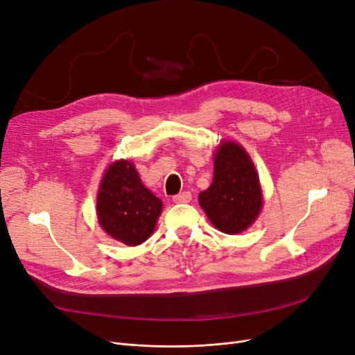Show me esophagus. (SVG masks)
I'll use <instances>...</instances> for the list:
<instances>
[{"label":"esophagus","instance_id":"obj_1","mask_svg":"<svg viewBox=\"0 0 355 355\" xmlns=\"http://www.w3.org/2000/svg\"><path fill=\"white\" fill-rule=\"evenodd\" d=\"M190 200H191V193L190 191H182V193L173 197L174 202H189Z\"/></svg>","mask_w":355,"mask_h":355}]
</instances>
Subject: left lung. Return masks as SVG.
<instances>
[{
    "label": "left lung",
    "instance_id": "1",
    "mask_svg": "<svg viewBox=\"0 0 355 355\" xmlns=\"http://www.w3.org/2000/svg\"><path fill=\"white\" fill-rule=\"evenodd\" d=\"M198 201L223 233H240L254 221L262 207V190L254 166L240 145L225 142L217 149L213 182L200 193Z\"/></svg>",
    "mask_w": 355,
    "mask_h": 355
}]
</instances>
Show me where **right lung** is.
<instances>
[{
  "label": "right lung",
  "mask_w": 355,
  "mask_h": 355,
  "mask_svg": "<svg viewBox=\"0 0 355 355\" xmlns=\"http://www.w3.org/2000/svg\"><path fill=\"white\" fill-rule=\"evenodd\" d=\"M102 229L128 246H137L154 232L162 201L144 187L129 161H116L106 171L98 194Z\"/></svg>",
  "instance_id": "add662e5"
}]
</instances>
